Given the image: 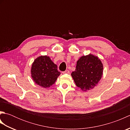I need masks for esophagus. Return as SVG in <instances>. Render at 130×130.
Instances as JSON below:
<instances>
[{"label": "esophagus", "mask_w": 130, "mask_h": 130, "mask_svg": "<svg viewBox=\"0 0 130 130\" xmlns=\"http://www.w3.org/2000/svg\"><path fill=\"white\" fill-rule=\"evenodd\" d=\"M69 73H70V71H69V70H65V71H63V72H62L63 74H69Z\"/></svg>", "instance_id": "obj_1"}]
</instances>
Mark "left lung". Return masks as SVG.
I'll return each mask as SVG.
<instances>
[{
    "mask_svg": "<svg viewBox=\"0 0 130 130\" xmlns=\"http://www.w3.org/2000/svg\"><path fill=\"white\" fill-rule=\"evenodd\" d=\"M103 64L99 58L90 54L80 58L71 76L77 87L83 90H88L98 84L103 74Z\"/></svg>",
    "mask_w": 130,
    "mask_h": 130,
    "instance_id": "8db88e82",
    "label": "left lung"
}]
</instances>
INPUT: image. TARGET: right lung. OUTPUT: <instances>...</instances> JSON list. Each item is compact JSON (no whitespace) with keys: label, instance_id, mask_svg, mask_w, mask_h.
<instances>
[{"label":"right lung","instance_id":"1","mask_svg":"<svg viewBox=\"0 0 130 130\" xmlns=\"http://www.w3.org/2000/svg\"><path fill=\"white\" fill-rule=\"evenodd\" d=\"M60 72L56 65L47 56H41L35 59L31 68V75L34 82L43 88H48L56 82Z\"/></svg>","mask_w":130,"mask_h":130}]
</instances>
